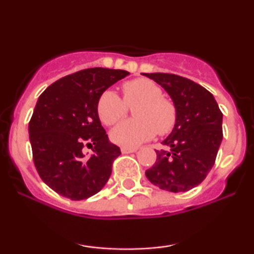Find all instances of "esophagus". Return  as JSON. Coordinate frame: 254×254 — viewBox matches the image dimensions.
Wrapping results in <instances>:
<instances>
[{"instance_id": "obj_1", "label": "esophagus", "mask_w": 254, "mask_h": 254, "mask_svg": "<svg viewBox=\"0 0 254 254\" xmlns=\"http://www.w3.org/2000/svg\"><path fill=\"white\" fill-rule=\"evenodd\" d=\"M122 153L123 154H130V153H135L137 151V148H130V147H122Z\"/></svg>"}]
</instances>
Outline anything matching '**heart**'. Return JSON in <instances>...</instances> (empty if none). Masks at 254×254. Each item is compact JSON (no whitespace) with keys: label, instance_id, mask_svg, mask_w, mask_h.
Returning a JSON list of instances; mask_svg holds the SVG:
<instances>
[{"label":"heart","instance_id":"heart-1","mask_svg":"<svg viewBox=\"0 0 254 254\" xmlns=\"http://www.w3.org/2000/svg\"><path fill=\"white\" fill-rule=\"evenodd\" d=\"M123 99L113 90H105L98 99L97 111L105 125H113L127 115V106L133 109L135 119L122 122L112 131L111 138L123 147L149 141L157 132L168 133L177 123V107L164 97L161 87L148 78H136L123 84Z\"/></svg>","mask_w":254,"mask_h":254}]
</instances>
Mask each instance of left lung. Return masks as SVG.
Returning <instances> with one entry per match:
<instances>
[{"instance_id":"left-lung-1","label":"left lung","mask_w":254,"mask_h":254,"mask_svg":"<svg viewBox=\"0 0 254 254\" xmlns=\"http://www.w3.org/2000/svg\"><path fill=\"white\" fill-rule=\"evenodd\" d=\"M170 94L177 123L162 142L170 150H156V162L145 176L170 192H186L205 179L222 142V112L209 90L174 74H143Z\"/></svg>"}]
</instances>
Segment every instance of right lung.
Here are the masks:
<instances>
[{
    "mask_svg": "<svg viewBox=\"0 0 254 254\" xmlns=\"http://www.w3.org/2000/svg\"><path fill=\"white\" fill-rule=\"evenodd\" d=\"M130 72L83 69L49 86L38 99L28 124L38 174L61 196L82 200L98 193L121 155L101 127L97 104L101 94ZM93 155H84V147Z\"/></svg>",
    "mask_w": 254,
    "mask_h": 254,
    "instance_id": "1",
    "label": "right lung"
}]
</instances>
